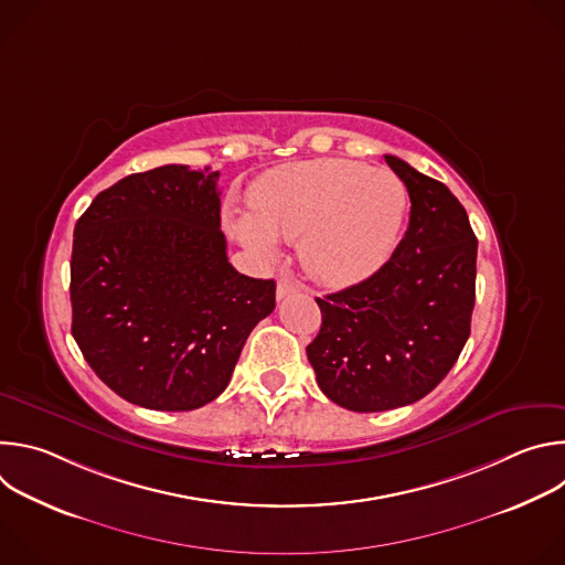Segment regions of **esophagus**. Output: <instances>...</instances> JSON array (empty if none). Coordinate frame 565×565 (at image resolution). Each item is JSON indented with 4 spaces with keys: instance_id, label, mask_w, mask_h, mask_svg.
I'll use <instances>...</instances> for the list:
<instances>
[{
    "instance_id": "esophagus-1",
    "label": "esophagus",
    "mask_w": 565,
    "mask_h": 565,
    "mask_svg": "<svg viewBox=\"0 0 565 565\" xmlns=\"http://www.w3.org/2000/svg\"><path fill=\"white\" fill-rule=\"evenodd\" d=\"M295 290H299V284L292 281L290 277L284 275V277L277 281V299H284V297H288V295L295 292Z\"/></svg>"
}]
</instances>
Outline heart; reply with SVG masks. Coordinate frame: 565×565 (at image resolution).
<instances>
[{
	"label": "heart",
	"instance_id": "b5f03b06",
	"mask_svg": "<svg viewBox=\"0 0 565 565\" xmlns=\"http://www.w3.org/2000/svg\"><path fill=\"white\" fill-rule=\"evenodd\" d=\"M253 214H236L234 236L264 259L279 238L299 241L306 270L329 286H349L380 270L405 223L409 194L388 170L347 158H315L275 168L250 188Z\"/></svg>",
	"mask_w": 565,
	"mask_h": 565
}]
</instances>
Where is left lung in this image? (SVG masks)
<instances>
[{"label": "left lung", "mask_w": 565, "mask_h": 565, "mask_svg": "<svg viewBox=\"0 0 565 565\" xmlns=\"http://www.w3.org/2000/svg\"><path fill=\"white\" fill-rule=\"evenodd\" d=\"M407 185L409 227L369 279L315 297L321 329L306 347L317 384L335 405L371 414L412 405L456 364L471 327L478 241L440 181L384 156Z\"/></svg>", "instance_id": "1"}]
</instances>
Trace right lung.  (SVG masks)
Returning <instances> with one entry per match:
<instances>
[{"mask_svg":"<svg viewBox=\"0 0 565 565\" xmlns=\"http://www.w3.org/2000/svg\"><path fill=\"white\" fill-rule=\"evenodd\" d=\"M218 172L163 166L100 192L73 230L71 333L131 405L192 412L221 395L275 281L241 275L221 232Z\"/></svg>","mask_w":565,"mask_h":565,"instance_id":"obj_1","label":"right lung"}]
</instances>
